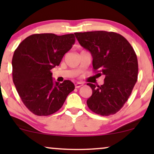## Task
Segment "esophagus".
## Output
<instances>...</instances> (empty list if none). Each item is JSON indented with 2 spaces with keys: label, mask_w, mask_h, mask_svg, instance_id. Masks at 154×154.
Instances as JSON below:
<instances>
[{
  "label": "esophagus",
  "mask_w": 154,
  "mask_h": 154,
  "mask_svg": "<svg viewBox=\"0 0 154 154\" xmlns=\"http://www.w3.org/2000/svg\"><path fill=\"white\" fill-rule=\"evenodd\" d=\"M83 84L82 83H76L75 84V88H79L80 87H81V86H83Z\"/></svg>",
  "instance_id": "34e87169"
}]
</instances>
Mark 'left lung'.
Returning <instances> with one entry per match:
<instances>
[{
	"instance_id": "left-lung-1",
	"label": "left lung",
	"mask_w": 154,
	"mask_h": 154,
	"mask_svg": "<svg viewBox=\"0 0 154 154\" xmlns=\"http://www.w3.org/2000/svg\"><path fill=\"white\" fill-rule=\"evenodd\" d=\"M82 47L92 56V66L104 84L88 83L92 94L87 100L92 111L101 116L115 114L132 93L137 81L138 62L129 42L119 33L104 31L74 33Z\"/></svg>"
}]
</instances>
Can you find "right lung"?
I'll use <instances>...</instances> for the list:
<instances>
[{
	"label": "right lung",
	"mask_w": 154,
	"mask_h": 154,
	"mask_svg": "<svg viewBox=\"0 0 154 154\" xmlns=\"http://www.w3.org/2000/svg\"><path fill=\"white\" fill-rule=\"evenodd\" d=\"M75 40L73 33H37L26 38L14 50L12 79L21 100L33 114L41 116L57 112L75 89L69 80L54 83L50 71L60 65Z\"/></svg>",
	"instance_id": "right-lung-1"
}]
</instances>
